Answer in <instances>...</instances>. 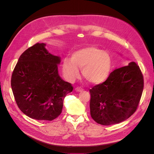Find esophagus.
Wrapping results in <instances>:
<instances>
[{
    "label": "esophagus",
    "mask_w": 154,
    "mask_h": 154,
    "mask_svg": "<svg viewBox=\"0 0 154 154\" xmlns=\"http://www.w3.org/2000/svg\"><path fill=\"white\" fill-rule=\"evenodd\" d=\"M75 91H76V92H82V91H83V89H82V88L81 87H77L75 88Z\"/></svg>",
    "instance_id": "esophagus-1"
}]
</instances>
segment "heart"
Returning <instances> with one entry per match:
<instances>
[{"instance_id":"heart-1","label":"heart","mask_w":154,"mask_h":154,"mask_svg":"<svg viewBox=\"0 0 154 154\" xmlns=\"http://www.w3.org/2000/svg\"><path fill=\"white\" fill-rule=\"evenodd\" d=\"M110 55L94 45L79 49L72 53L71 58H65L62 62V72L69 82H72L83 76L93 84H99L109 77L112 69Z\"/></svg>"}]
</instances>
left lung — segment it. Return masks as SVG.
<instances>
[{
    "mask_svg": "<svg viewBox=\"0 0 154 154\" xmlns=\"http://www.w3.org/2000/svg\"><path fill=\"white\" fill-rule=\"evenodd\" d=\"M143 87L142 72L134 62L116 69L105 82L89 91L92 118L102 125L117 124L128 119L137 108Z\"/></svg>",
    "mask_w": 154,
    "mask_h": 154,
    "instance_id": "obj_1",
    "label": "left lung"
}]
</instances>
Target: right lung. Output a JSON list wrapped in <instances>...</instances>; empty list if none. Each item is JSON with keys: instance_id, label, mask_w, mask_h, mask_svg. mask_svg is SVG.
Here are the masks:
<instances>
[{"instance_id": "1", "label": "right lung", "mask_w": 154, "mask_h": 154, "mask_svg": "<svg viewBox=\"0 0 154 154\" xmlns=\"http://www.w3.org/2000/svg\"><path fill=\"white\" fill-rule=\"evenodd\" d=\"M45 45L37 43L20 55L11 86L23 113L36 120L52 121L61 114L65 97L73 87L59 76L60 58L49 53Z\"/></svg>"}]
</instances>
